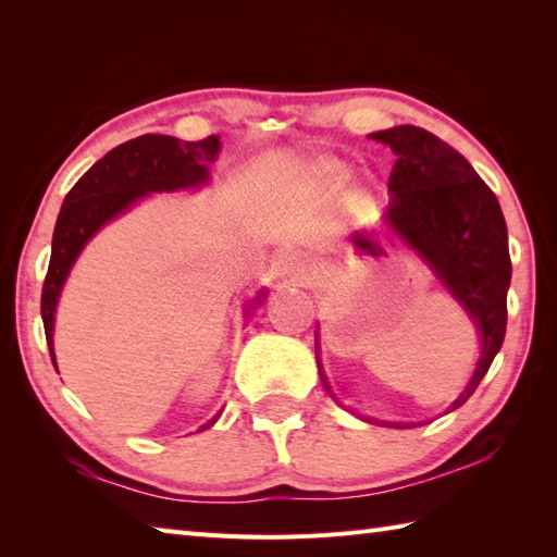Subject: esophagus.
I'll list each match as a JSON object with an SVG mask.
<instances>
[{
	"mask_svg": "<svg viewBox=\"0 0 557 557\" xmlns=\"http://www.w3.org/2000/svg\"><path fill=\"white\" fill-rule=\"evenodd\" d=\"M278 278L283 281V283H290V286H298V283H302V271H300V264L295 262L293 257H286V259H281L278 262Z\"/></svg>",
	"mask_w": 557,
	"mask_h": 557,
	"instance_id": "1",
	"label": "esophagus"
}]
</instances>
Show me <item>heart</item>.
Here are the masks:
<instances>
[{
    "mask_svg": "<svg viewBox=\"0 0 557 557\" xmlns=\"http://www.w3.org/2000/svg\"><path fill=\"white\" fill-rule=\"evenodd\" d=\"M317 169L321 171V174H338L341 166L336 162H319Z\"/></svg>",
    "mask_w": 557,
    "mask_h": 557,
    "instance_id": "heart-1",
    "label": "heart"
}]
</instances>
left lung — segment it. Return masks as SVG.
<instances>
[{
  "label": "left lung",
  "mask_w": 557,
  "mask_h": 557,
  "mask_svg": "<svg viewBox=\"0 0 557 557\" xmlns=\"http://www.w3.org/2000/svg\"><path fill=\"white\" fill-rule=\"evenodd\" d=\"M369 138L388 145L398 157L388 178L393 200L386 224L434 269L479 329L481 355L467 388L450 405L457 410L486 376L505 338L512 276L508 226L498 197L472 164L434 133L395 126ZM321 381L329 388L324 374Z\"/></svg>",
  "instance_id": "left-lung-1"
}]
</instances>
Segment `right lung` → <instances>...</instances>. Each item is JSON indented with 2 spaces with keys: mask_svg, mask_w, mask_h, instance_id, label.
Listing matches in <instances>:
<instances>
[{
  "mask_svg": "<svg viewBox=\"0 0 557 557\" xmlns=\"http://www.w3.org/2000/svg\"><path fill=\"white\" fill-rule=\"evenodd\" d=\"M219 150V135H209V138L197 143H185L171 138V135L147 133L107 152L69 190L54 226L52 257H49L40 302L45 336L54 369L57 357L52 336L57 302L69 278V271L83 247L107 221L126 212L140 197L150 193L197 188V185L207 183L209 162H214ZM262 295L264 290L257 295V302H262ZM214 422L216 417L202 429H209Z\"/></svg>",
  "mask_w": 557,
  "mask_h": 557,
  "instance_id": "add662e5",
  "label": "right lung"
}]
</instances>
